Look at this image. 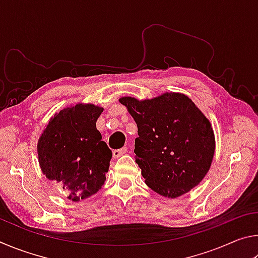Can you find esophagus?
Wrapping results in <instances>:
<instances>
[{
	"mask_svg": "<svg viewBox=\"0 0 258 258\" xmlns=\"http://www.w3.org/2000/svg\"><path fill=\"white\" fill-rule=\"evenodd\" d=\"M126 152H127V148H126V147H123V148H120V149H118V150H113V152H112V157H113V158H119L120 156L125 155Z\"/></svg>",
	"mask_w": 258,
	"mask_h": 258,
	"instance_id": "obj_1",
	"label": "esophagus"
}]
</instances>
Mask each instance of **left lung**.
Segmentation results:
<instances>
[{
  "label": "left lung",
  "mask_w": 258,
  "mask_h": 258,
  "mask_svg": "<svg viewBox=\"0 0 258 258\" xmlns=\"http://www.w3.org/2000/svg\"><path fill=\"white\" fill-rule=\"evenodd\" d=\"M138 125L135 161L147 185L176 198L195 187L211 167L215 139L211 123L184 94L165 93L151 100L125 97Z\"/></svg>",
  "instance_id": "1"
}]
</instances>
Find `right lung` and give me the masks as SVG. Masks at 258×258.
Segmentation results:
<instances>
[{
	"instance_id": "add662e5",
	"label": "right lung",
	"mask_w": 258,
	"mask_h": 258,
	"mask_svg": "<svg viewBox=\"0 0 258 258\" xmlns=\"http://www.w3.org/2000/svg\"><path fill=\"white\" fill-rule=\"evenodd\" d=\"M102 110L94 104L63 109L51 118L38 140L43 174L63 184L73 202L97 194L106 180L112 152L97 130Z\"/></svg>"
}]
</instances>
